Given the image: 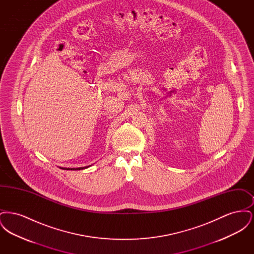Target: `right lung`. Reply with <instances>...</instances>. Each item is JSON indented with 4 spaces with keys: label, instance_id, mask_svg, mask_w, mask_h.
<instances>
[{
    "label": "right lung",
    "instance_id": "1",
    "mask_svg": "<svg viewBox=\"0 0 254 254\" xmlns=\"http://www.w3.org/2000/svg\"><path fill=\"white\" fill-rule=\"evenodd\" d=\"M88 167H90V166H88ZM88 167H83V168H76V169H75V168H73V169H70V168H62V169H67V170H68V169H71V170H80V169H87Z\"/></svg>",
    "mask_w": 254,
    "mask_h": 254
}]
</instances>
